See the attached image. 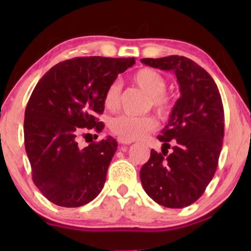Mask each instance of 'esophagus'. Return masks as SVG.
Instances as JSON below:
<instances>
[{
    "instance_id": "esophagus-1",
    "label": "esophagus",
    "mask_w": 251,
    "mask_h": 251,
    "mask_svg": "<svg viewBox=\"0 0 251 251\" xmlns=\"http://www.w3.org/2000/svg\"><path fill=\"white\" fill-rule=\"evenodd\" d=\"M119 144H123V145H129V144L132 143V140H129L126 138H123V137H119L118 138Z\"/></svg>"
}]
</instances>
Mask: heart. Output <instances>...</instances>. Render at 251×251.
<instances>
[{
    "mask_svg": "<svg viewBox=\"0 0 251 251\" xmlns=\"http://www.w3.org/2000/svg\"><path fill=\"white\" fill-rule=\"evenodd\" d=\"M132 81L149 96L151 107L160 115H167L170 112L171 98L166 94L167 81L159 72L152 68H142L132 75ZM121 87L118 81H113L106 88L104 105L107 109H115L119 106ZM156 120L151 115L132 116L121 115L113 119L111 129L116 135L129 140L140 139L155 129Z\"/></svg>",
    "mask_w": 251,
    "mask_h": 251,
    "instance_id": "obj_1",
    "label": "heart"
}]
</instances>
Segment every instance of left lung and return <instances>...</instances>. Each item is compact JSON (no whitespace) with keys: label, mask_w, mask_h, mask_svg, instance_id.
Returning <instances> with one entry per match:
<instances>
[{"label":"left lung","mask_w":251,"mask_h":251,"mask_svg":"<svg viewBox=\"0 0 251 251\" xmlns=\"http://www.w3.org/2000/svg\"><path fill=\"white\" fill-rule=\"evenodd\" d=\"M147 66L174 72L179 84L169 121L157 137L162 153L151 151L140 169L144 190L156 203L185 208L203 194L217 169L224 138V108L212 77L183 56L140 59ZM174 146L167 153L170 143Z\"/></svg>","instance_id":"left-lung-1"}]
</instances>
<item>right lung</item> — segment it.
I'll use <instances>...</instances> for the list:
<instances>
[{
	"instance_id": "obj_1",
	"label": "right lung",
	"mask_w": 251,
	"mask_h": 251,
	"mask_svg": "<svg viewBox=\"0 0 251 251\" xmlns=\"http://www.w3.org/2000/svg\"><path fill=\"white\" fill-rule=\"evenodd\" d=\"M135 58L78 57L54 65L37 82L25 111V149L33 181L52 203L81 207L104 187L114 138L78 147L83 128L101 131L95 114L104 112V94Z\"/></svg>"
}]
</instances>
